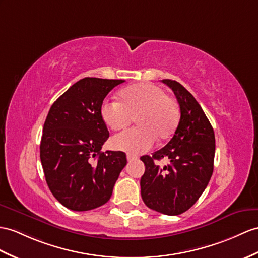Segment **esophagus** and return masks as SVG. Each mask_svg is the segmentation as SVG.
I'll use <instances>...</instances> for the list:
<instances>
[{"instance_id":"esophagus-1","label":"esophagus","mask_w":258,"mask_h":258,"mask_svg":"<svg viewBox=\"0 0 258 258\" xmlns=\"http://www.w3.org/2000/svg\"><path fill=\"white\" fill-rule=\"evenodd\" d=\"M127 160H128V162H131V161H134V160H137V156H136V155H134V154H130V153H128V154H127Z\"/></svg>"}]
</instances>
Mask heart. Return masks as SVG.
I'll return each instance as SVG.
<instances>
[{"instance_id": "obj_1", "label": "heart", "mask_w": 258, "mask_h": 258, "mask_svg": "<svg viewBox=\"0 0 258 258\" xmlns=\"http://www.w3.org/2000/svg\"><path fill=\"white\" fill-rule=\"evenodd\" d=\"M118 102L104 100L100 116L112 131L127 128L136 119L138 127L116 136L111 141L116 150L140 154L152 148L156 138L166 140L177 127L179 111L175 100L165 95L160 86L137 83L118 94Z\"/></svg>"}]
</instances>
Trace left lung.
I'll use <instances>...</instances> for the list:
<instances>
[{
  "label": "left lung",
  "instance_id": "1",
  "mask_svg": "<svg viewBox=\"0 0 258 258\" xmlns=\"http://www.w3.org/2000/svg\"><path fill=\"white\" fill-rule=\"evenodd\" d=\"M171 87L180 109L175 134L164 148L152 156L143 155L146 172L140 180L141 197L150 209L167 216L187 211L206 189L213 172L216 139L203 108L180 83L162 80ZM171 162L161 169L154 159Z\"/></svg>",
  "mask_w": 258,
  "mask_h": 258
}]
</instances>
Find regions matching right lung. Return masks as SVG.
Wrapping results in <instances>:
<instances>
[{
	"instance_id": "1",
	"label": "right lung",
	"mask_w": 258,
	"mask_h": 258,
	"mask_svg": "<svg viewBox=\"0 0 258 258\" xmlns=\"http://www.w3.org/2000/svg\"><path fill=\"white\" fill-rule=\"evenodd\" d=\"M123 80L84 78L55 100L43 124L40 160L50 191L74 211L108 202L127 164L121 151L102 152L109 137L102 116L104 98Z\"/></svg>"
}]
</instances>
